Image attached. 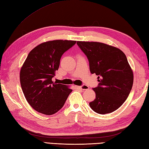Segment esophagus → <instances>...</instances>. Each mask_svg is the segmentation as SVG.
<instances>
[{"mask_svg":"<svg viewBox=\"0 0 149 149\" xmlns=\"http://www.w3.org/2000/svg\"><path fill=\"white\" fill-rule=\"evenodd\" d=\"M79 87V89H82V90H83V91L87 90V89H89V87L87 86H86V85H82V86H79V87Z\"/></svg>","mask_w":149,"mask_h":149,"instance_id":"1","label":"esophagus"}]
</instances>
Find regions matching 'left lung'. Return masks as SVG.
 Listing matches in <instances>:
<instances>
[{
  "label": "left lung",
  "instance_id": "left-lung-1",
  "mask_svg": "<svg viewBox=\"0 0 149 149\" xmlns=\"http://www.w3.org/2000/svg\"><path fill=\"white\" fill-rule=\"evenodd\" d=\"M86 55L91 74L97 75L93 88L95 100L89 102L94 111L104 114L116 111L127 100L133 83V74L125 53L116 47L100 42L77 41Z\"/></svg>",
  "mask_w": 149,
  "mask_h": 149
}]
</instances>
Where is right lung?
<instances>
[{
  "instance_id": "right-lung-1",
  "label": "right lung",
  "mask_w": 149,
  "mask_h": 149,
  "mask_svg": "<svg viewBox=\"0 0 149 149\" xmlns=\"http://www.w3.org/2000/svg\"><path fill=\"white\" fill-rule=\"evenodd\" d=\"M76 41L53 40L38 45L29 52L20 72L22 92L31 107L47 115L62 108L72 91L52 81L63 53Z\"/></svg>"
}]
</instances>
